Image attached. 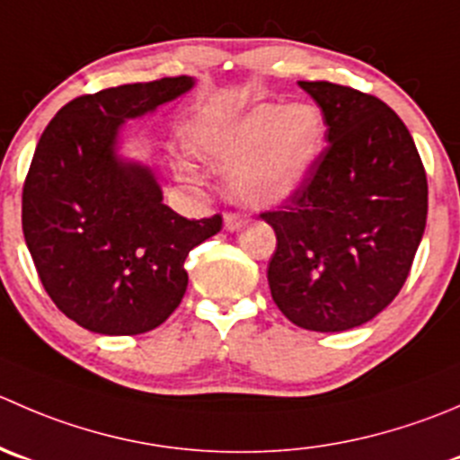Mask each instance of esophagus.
Instances as JSON below:
<instances>
[{"label":"esophagus","instance_id":"1","mask_svg":"<svg viewBox=\"0 0 460 460\" xmlns=\"http://www.w3.org/2000/svg\"><path fill=\"white\" fill-rule=\"evenodd\" d=\"M243 225H244V220L240 216H235V213H226L225 216V229L226 231H238Z\"/></svg>","mask_w":460,"mask_h":460}]
</instances>
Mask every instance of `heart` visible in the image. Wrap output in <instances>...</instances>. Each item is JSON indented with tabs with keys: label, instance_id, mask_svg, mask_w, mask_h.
Here are the masks:
<instances>
[{
	"label": "heart",
	"instance_id": "b5f03b06",
	"mask_svg": "<svg viewBox=\"0 0 460 460\" xmlns=\"http://www.w3.org/2000/svg\"><path fill=\"white\" fill-rule=\"evenodd\" d=\"M325 119L310 102H261L225 130L211 132L199 155L226 175V195L252 208L292 199L319 164Z\"/></svg>",
	"mask_w": 460,
	"mask_h": 460
}]
</instances>
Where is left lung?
Masks as SVG:
<instances>
[{
    "label": "left lung",
    "mask_w": 460,
    "mask_h": 460,
    "mask_svg": "<svg viewBox=\"0 0 460 460\" xmlns=\"http://www.w3.org/2000/svg\"><path fill=\"white\" fill-rule=\"evenodd\" d=\"M298 87L321 107L328 148L280 211L267 267L271 298L294 325L341 332L402 289L427 225V175L407 126L380 98L341 84Z\"/></svg>",
    "instance_id": "1"
}]
</instances>
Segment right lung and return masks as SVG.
I'll return each instance as SVG.
<instances>
[{
    "instance_id": "obj_1",
    "label": "right lung",
    "mask_w": 460,
    "mask_h": 460,
    "mask_svg": "<svg viewBox=\"0 0 460 460\" xmlns=\"http://www.w3.org/2000/svg\"><path fill=\"white\" fill-rule=\"evenodd\" d=\"M193 87L180 75L74 98L40 137L22 195L26 247L58 310L92 332L162 325L189 285V252L220 231V216L166 207L153 166L121 153L126 121Z\"/></svg>"
}]
</instances>
